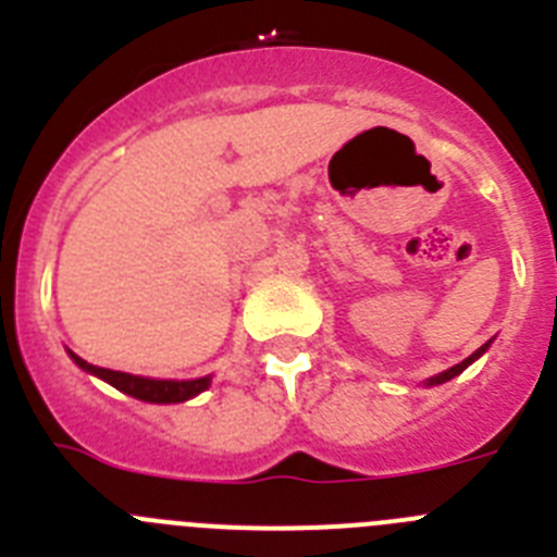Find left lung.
<instances>
[{
  "label": "left lung",
  "instance_id": "left-lung-1",
  "mask_svg": "<svg viewBox=\"0 0 557 557\" xmlns=\"http://www.w3.org/2000/svg\"><path fill=\"white\" fill-rule=\"evenodd\" d=\"M488 346H491V343H485V346H482V348H476V351L471 354L469 359H462L460 366H455V368H449V371H444V373H437V376H432V379H430V385H444V382H449L451 376H457V373H462V371H466V368H469L471 362H474V359L480 357V354L485 351V348H488Z\"/></svg>",
  "mask_w": 557,
  "mask_h": 557
}]
</instances>
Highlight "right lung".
<instances>
[{
  "mask_svg": "<svg viewBox=\"0 0 557 557\" xmlns=\"http://www.w3.org/2000/svg\"><path fill=\"white\" fill-rule=\"evenodd\" d=\"M72 359H75L83 371L106 379L108 385H113L116 391L127 393V396L133 398H141V401H152V405H175V401H186V398L203 393L211 382L209 376L189 379V382H175V379H145V376H133V373L111 371V368L91 366V362L81 359L77 354H72Z\"/></svg>",
  "mask_w": 557,
  "mask_h": 557,
  "instance_id": "1",
  "label": "right lung"
}]
</instances>
